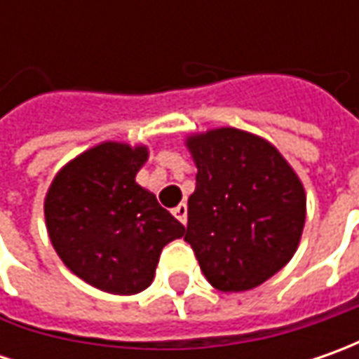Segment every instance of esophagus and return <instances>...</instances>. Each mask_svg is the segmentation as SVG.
I'll list each match as a JSON object with an SVG mask.
<instances>
[{
  "instance_id": "esophagus-1",
  "label": "esophagus",
  "mask_w": 359,
  "mask_h": 359,
  "mask_svg": "<svg viewBox=\"0 0 359 359\" xmlns=\"http://www.w3.org/2000/svg\"><path fill=\"white\" fill-rule=\"evenodd\" d=\"M173 215H175V217H177V219H180L184 226H186V222H187V205L186 203H180L177 208H173Z\"/></svg>"
}]
</instances>
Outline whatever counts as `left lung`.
Listing matches in <instances>:
<instances>
[{"instance_id":"left-lung-1","label":"left lung","mask_w":359,"mask_h":359,"mask_svg":"<svg viewBox=\"0 0 359 359\" xmlns=\"http://www.w3.org/2000/svg\"><path fill=\"white\" fill-rule=\"evenodd\" d=\"M186 145L198 175L184 240L215 290H254L296 254L306 224L304 186L282 154L254 133L217 128L189 135Z\"/></svg>"}]
</instances>
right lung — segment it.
Masks as SVG:
<instances>
[{
  "label": "right lung",
  "mask_w": 359,
  "mask_h": 359,
  "mask_svg": "<svg viewBox=\"0 0 359 359\" xmlns=\"http://www.w3.org/2000/svg\"><path fill=\"white\" fill-rule=\"evenodd\" d=\"M147 147L104 142L53 177L43 212L62 262L93 287L131 296L154 280L165 243L184 226L135 182Z\"/></svg>",
  "instance_id": "obj_1"
}]
</instances>
